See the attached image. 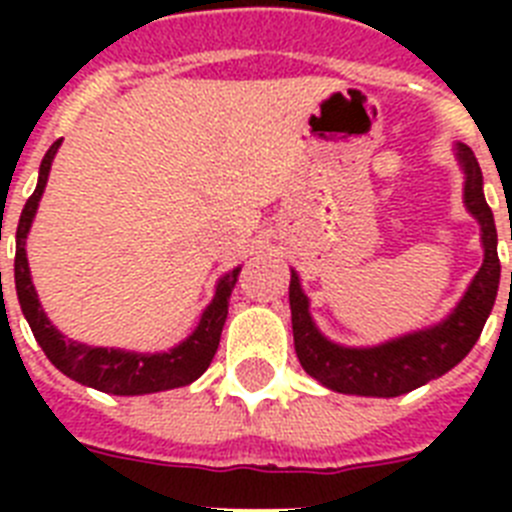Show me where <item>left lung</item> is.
<instances>
[{"label":"left lung","mask_w":512,"mask_h":512,"mask_svg":"<svg viewBox=\"0 0 512 512\" xmlns=\"http://www.w3.org/2000/svg\"><path fill=\"white\" fill-rule=\"evenodd\" d=\"M456 158L467 174L464 205L477 217L482 228L485 261L477 277L454 307L449 318L425 330L387 341L372 348H348L328 341L310 318V302L300 287V277L292 271L289 307H292V333L302 369L323 387L343 395L397 397L413 392L431 379L454 369L472 351L479 333L490 318L500 284L495 217L482 192V169L472 148L456 143Z\"/></svg>","instance_id":"1"}]
</instances>
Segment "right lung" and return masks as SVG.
<instances>
[{
	"label": "right lung",
	"mask_w": 512,
	"mask_h": 512,
	"mask_svg": "<svg viewBox=\"0 0 512 512\" xmlns=\"http://www.w3.org/2000/svg\"><path fill=\"white\" fill-rule=\"evenodd\" d=\"M58 146H61V140H56L43 156L38 187L22 207L20 223H17L15 287L22 315L30 323L35 341L40 343V348H43L45 356L51 359L58 372L71 377L74 382L107 392V395H151V392H164L192 384L194 379L205 374L217 346H220V333H223L225 318H228L230 292L238 282L241 266H235L233 271H228L217 282L215 297L202 312L200 323H197L192 336L171 348V351H164V354H135V351H120V348L87 346V343L66 338L51 320L45 318L38 295H35L33 279H30V266H27L25 253V238L30 233V225H33L35 210H38V202L43 197Z\"/></svg>",
	"instance_id": "right-lung-1"
}]
</instances>
